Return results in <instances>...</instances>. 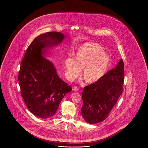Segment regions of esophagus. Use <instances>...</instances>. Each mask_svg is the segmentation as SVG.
I'll list each match as a JSON object with an SVG mask.
<instances>
[{
    "instance_id": "esophagus-1",
    "label": "esophagus",
    "mask_w": 148,
    "mask_h": 148,
    "mask_svg": "<svg viewBox=\"0 0 148 148\" xmlns=\"http://www.w3.org/2000/svg\"><path fill=\"white\" fill-rule=\"evenodd\" d=\"M73 90L75 91H78L79 90L78 88L75 86V87H74L73 88Z\"/></svg>"
}]
</instances>
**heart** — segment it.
Instances as JSON below:
<instances>
[{"instance_id": "obj_1", "label": "heart", "mask_w": 148, "mask_h": 148, "mask_svg": "<svg viewBox=\"0 0 148 148\" xmlns=\"http://www.w3.org/2000/svg\"><path fill=\"white\" fill-rule=\"evenodd\" d=\"M110 58L104 53L101 46L89 43L82 45L75 56V59L67 58L64 62L66 77L73 80L78 77L82 69V77L88 84L99 80L107 71Z\"/></svg>"}]
</instances>
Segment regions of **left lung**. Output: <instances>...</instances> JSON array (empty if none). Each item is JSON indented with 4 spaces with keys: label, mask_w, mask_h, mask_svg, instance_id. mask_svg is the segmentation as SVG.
<instances>
[{
    "label": "left lung",
    "mask_w": 148,
    "mask_h": 148,
    "mask_svg": "<svg viewBox=\"0 0 148 148\" xmlns=\"http://www.w3.org/2000/svg\"><path fill=\"white\" fill-rule=\"evenodd\" d=\"M124 69L122 59L98 82L88 85L82 92V117L90 124L105 120L123 92Z\"/></svg>",
    "instance_id": "left-lung-1"
}]
</instances>
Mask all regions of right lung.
I'll return each instance as SVG.
<instances>
[{"label": "right lung", "mask_w": 148, "mask_h": 148, "mask_svg": "<svg viewBox=\"0 0 148 148\" xmlns=\"http://www.w3.org/2000/svg\"><path fill=\"white\" fill-rule=\"evenodd\" d=\"M65 38L58 32L38 36L28 46L18 74L21 93L28 110L41 119L54 115L60 102L72 88L59 77L53 63L44 57L47 49Z\"/></svg>", "instance_id": "right-lung-1"}]
</instances>
